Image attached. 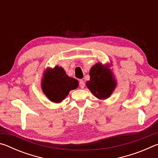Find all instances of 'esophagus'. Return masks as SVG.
I'll use <instances>...</instances> for the list:
<instances>
[{
    "mask_svg": "<svg viewBox=\"0 0 158 158\" xmlns=\"http://www.w3.org/2000/svg\"><path fill=\"white\" fill-rule=\"evenodd\" d=\"M79 86L81 89H84L85 87V83L83 80H79Z\"/></svg>",
    "mask_w": 158,
    "mask_h": 158,
    "instance_id": "1",
    "label": "esophagus"
}]
</instances>
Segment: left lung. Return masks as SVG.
I'll return each instance as SVG.
<instances>
[{
    "mask_svg": "<svg viewBox=\"0 0 158 158\" xmlns=\"http://www.w3.org/2000/svg\"><path fill=\"white\" fill-rule=\"evenodd\" d=\"M90 81L86 82L89 89L96 98H108L115 89L116 83L107 68L98 63L90 70Z\"/></svg>",
    "mask_w": 158,
    "mask_h": 158,
    "instance_id": "1",
    "label": "left lung"
}]
</instances>
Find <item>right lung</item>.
I'll list each match as a JSON object with an SVG mask.
<instances>
[{"label": "right lung", "instance_id": "add662e5", "mask_svg": "<svg viewBox=\"0 0 158 158\" xmlns=\"http://www.w3.org/2000/svg\"><path fill=\"white\" fill-rule=\"evenodd\" d=\"M78 81L67 75L64 69L56 66L48 69L42 80V90L47 98L58 103L66 98L71 90L78 87Z\"/></svg>", "mask_w": 158, "mask_h": 158}]
</instances>
